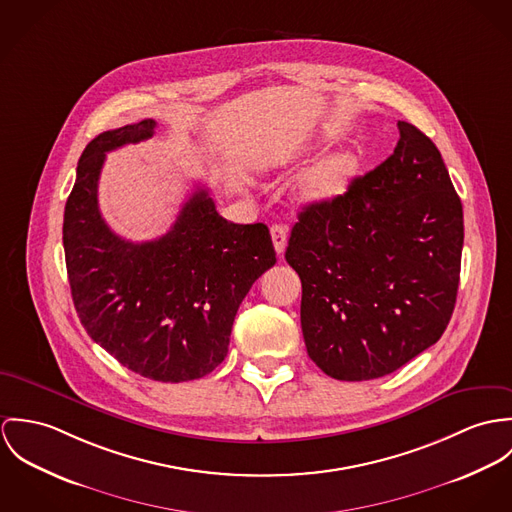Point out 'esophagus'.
Returning a JSON list of instances; mask_svg holds the SVG:
<instances>
[{
  "mask_svg": "<svg viewBox=\"0 0 512 512\" xmlns=\"http://www.w3.org/2000/svg\"><path fill=\"white\" fill-rule=\"evenodd\" d=\"M271 237H273V245H275V251L279 255H283L284 247H286V239H288V228L283 224H273L271 226Z\"/></svg>",
  "mask_w": 512,
  "mask_h": 512,
  "instance_id": "1",
  "label": "esophagus"
}]
</instances>
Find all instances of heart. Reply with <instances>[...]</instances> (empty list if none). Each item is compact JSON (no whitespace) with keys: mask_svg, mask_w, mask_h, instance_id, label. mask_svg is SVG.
<instances>
[{"mask_svg":"<svg viewBox=\"0 0 512 512\" xmlns=\"http://www.w3.org/2000/svg\"><path fill=\"white\" fill-rule=\"evenodd\" d=\"M290 159H292V151H286V149L277 151L265 157L263 167L267 171L281 169L286 163H290ZM357 169H359V163L351 151L330 153L328 157L320 159L314 167H310L302 174L296 186V196L298 200L308 204L334 200L349 188V184L357 174Z\"/></svg>","mask_w":512,"mask_h":512,"instance_id":"1","label":"heart"}]
</instances>
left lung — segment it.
Instances as JSON below:
<instances>
[{"label": "left lung", "mask_w": 512, "mask_h": 512, "mask_svg": "<svg viewBox=\"0 0 512 512\" xmlns=\"http://www.w3.org/2000/svg\"><path fill=\"white\" fill-rule=\"evenodd\" d=\"M398 133L385 163L298 214L284 253L302 283L308 355L340 381L397 371L454 312L461 200L432 139L406 121Z\"/></svg>", "instance_id": "obj_1"}]
</instances>
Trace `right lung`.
Returning <instances> with one entry per match:
<instances>
[{
	"mask_svg": "<svg viewBox=\"0 0 512 512\" xmlns=\"http://www.w3.org/2000/svg\"><path fill=\"white\" fill-rule=\"evenodd\" d=\"M155 127L143 119L86 145L64 206L62 243L88 336L133 373L182 383L226 359L237 308L277 253L265 224H231L202 186L163 237L133 243L115 235L98 206L106 153L153 137Z\"/></svg>",
	"mask_w": 512,
	"mask_h": 512,
	"instance_id": "add662e5",
	"label": "right lung"
}]
</instances>
